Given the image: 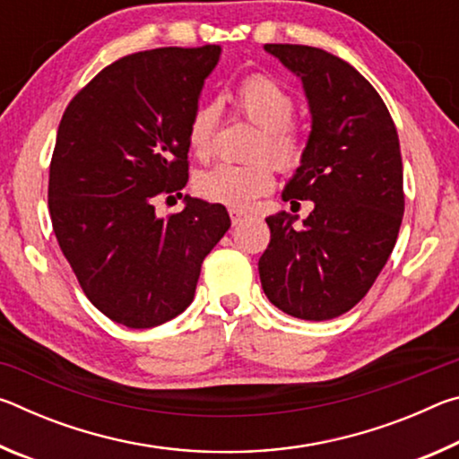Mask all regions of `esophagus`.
I'll use <instances>...</instances> for the list:
<instances>
[{
	"label": "esophagus",
	"instance_id": "obj_1",
	"mask_svg": "<svg viewBox=\"0 0 459 459\" xmlns=\"http://www.w3.org/2000/svg\"><path fill=\"white\" fill-rule=\"evenodd\" d=\"M229 214H230V221H232V224H235V227L240 222H245L247 219H251V214L245 212V211H238V208H230Z\"/></svg>",
	"mask_w": 459,
	"mask_h": 459
}]
</instances>
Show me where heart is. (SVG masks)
Returning a JSON list of instances; mask_svg holds the SVG:
<instances>
[{"label":"heart","mask_w":459,"mask_h":459,"mask_svg":"<svg viewBox=\"0 0 459 459\" xmlns=\"http://www.w3.org/2000/svg\"><path fill=\"white\" fill-rule=\"evenodd\" d=\"M235 100L240 113L261 127L255 139L253 153H267L281 169H293L298 166L304 145L291 126L295 111L291 92L267 74H251L238 82ZM219 115L221 108L214 103L198 107L192 115L186 139H188L194 158H211ZM273 166L261 158L251 164L214 166L206 172H200L194 186L202 198L230 208H247L273 188Z\"/></svg>","instance_id":"heart-1"}]
</instances>
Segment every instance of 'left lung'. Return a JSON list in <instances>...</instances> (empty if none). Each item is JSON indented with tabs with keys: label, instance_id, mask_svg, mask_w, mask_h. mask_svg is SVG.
Wrapping results in <instances>:
<instances>
[{
	"label": "left lung",
	"instance_id": "8db88e82",
	"mask_svg": "<svg viewBox=\"0 0 459 459\" xmlns=\"http://www.w3.org/2000/svg\"><path fill=\"white\" fill-rule=\"evenodd\" d=\"M299 76L312 131L283 200H312L295 227L285 211L267 216L271 240L259 259L271 304L299 320H332L368 293L391 257L405 211L397 127L375 87L333 54L265 44Z\"/></svg>",
	"mask_w": 459,
	"mask_h": 459
}]
</instances>
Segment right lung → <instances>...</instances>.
<instances>
[{"label": "right lung", "mask_w": 459, "mask_h": 459, "mask_svg": "<svg viewBox=\"0 0 459 459\" xmlns=\"http://www.w3.org/2000/svg\"><path fill=\"white\" fill-rule=\"evenodd\" d=\"M221 46L155 48L103 68L71 103L52 153L48 208L58 245L99 312L153 328L192 304L202 261L230 229L222 204L182 198L188 126Z\"/></svg>", "instance_id": "add662e5"}]
</instances>
